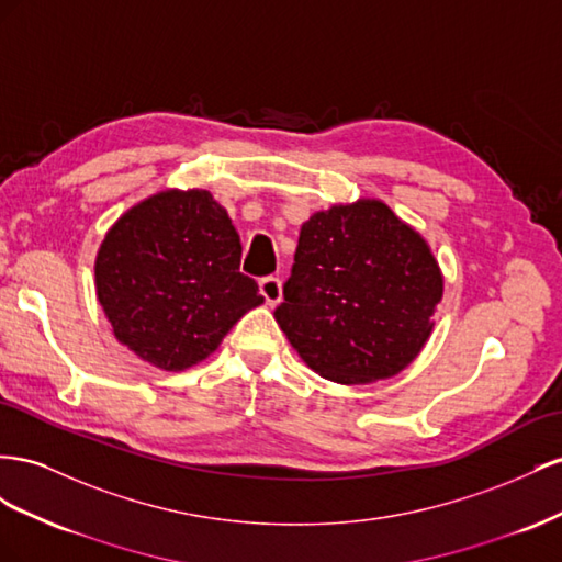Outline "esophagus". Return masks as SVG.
Listing matches in <instances>:
<instances>
[{"instance_id": "1", "label": "esophagus", "mask_w": 562, "mask_h": 562, "mask_svg": "<svg viewBox=\"0 0 562 562\" xmlns=\"http://www.w3.org/2000/svg\"><path fill=\"white\" fill-rule=\"evenodd\" d=\"M259 286H261V294H263L268 306H278V303L282 301V282H280V278H263L259 282Z\"/></svg>"}]
</instances>
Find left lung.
I'll return each instance as SVG.
<instances>
[{"instance_id": "obj_1", "label": "left lung", "mask_w": 562, "mask_h": 562, "mask_svg": "<svg viewBox=\"0 0 562 562\" xmlns=\"http://www.w3.org/2000/svg\"><path fill=\"white\" fill-rule=\"evenodd\" d=\"M442 290L424 235L383 200L360 198L303 223L276 319L313 372L358 386L416 360Z\"/></svg>"}]
</instances>
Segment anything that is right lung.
<instances>
[{
    "label": "right lung",
    "mask_w": 562,
    "mask_h": 562,
    "mask_svg": "<svg viewBox=\"0 0 562 562\" xmlns=\"http://www.w3.org/2000/svg\"><path fill=\"white\" fill-rule=\"evenodd\" d=\"M239 256V235L210 190H159L108 228L93 263L95 299L136 358L183 372L263 303Z\"/></svg>",
    "instance_id": "1"
}]
</instances>
